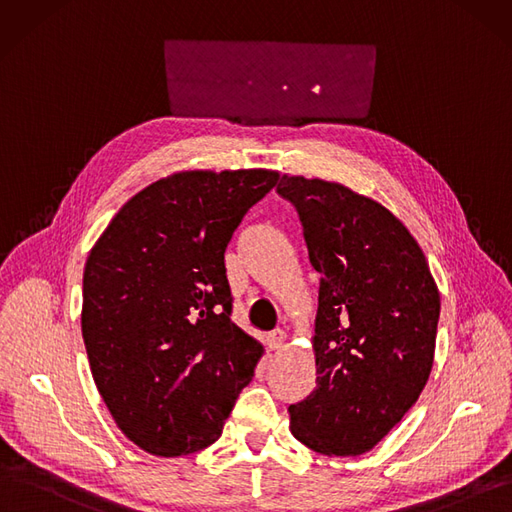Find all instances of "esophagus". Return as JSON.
I'll list each match as a JSON object with an SVG mask.
<instances>
[{"label": "esophagus", "mask_w": 512, "mask_h": 512, "mask_svg": "<svg viewBox=\"0 0 512 512\" xmlns=\"http://www.w3.org/2000/svg\"><path fill=\"white\" fill-rule=\"evenodd\" d=\"M287 342V333L282 329H274L270 335H268V346L270 350H280L282 346H285Z\"/></svg>", "instance_id": "1"}]
</instances>
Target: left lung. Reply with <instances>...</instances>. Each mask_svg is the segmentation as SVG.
<instances>
[{
    "label": "left lung",
    "mask_w": 512,
    "mask_h": 512,
    "mask_svg": "<svg viewBox=\"0 0 512 512\" xmlns=\"http://www.w3.org/2000/svg\"><path fill=\"white\" fill-rule=\"evenodd\" d=\"M310 263L323 274L312 348L316 388L289 407L320 456H361L403 420L434 363L441 297L418 240L384 204L325 179L282 175Z\"/></svg>",
    "instance_id": "1"
}]
</instances>
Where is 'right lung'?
Returning <instances> with one entry per match:
<instances>
[{
	"label": "right lung",
	"instance_id": "add662e5",
	"mask_svg": "<svg viewBox=\"0 0 512 512\" xmlns=\"http://www.w3.org/2000/svg\"><path fill=\"white\" fill-rule=\"evenodd\" d=\"M278 170H181L132 196L84 268L82 335L124 437L158 458L221 437L263 346L230 318L223 253Z\"/></svg>",
	"mask_w": 512,
	"mask_h": 512
}]
</instances>
